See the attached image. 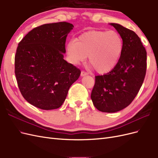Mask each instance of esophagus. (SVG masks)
<instances>
[{
  "label": "esophagus",
  "instance_id": "obj_1",
  "mask_svg": "<svg viewBox=\"0 0 158 158\" xmlns=\"http://www.w3.org/2000/svg\"><path fill=\"white\" fill-rule=\"evenodd\" d=\"M85 75H88V73H86V72H85V71L81 72V76H84Z\"/></svg>",
  "mask_w": 158,
  "mask_h": 158
}]
</instances>
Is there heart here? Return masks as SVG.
I'll return each instance as SVG.
<instances>
[{"label": "heart", "mask_w": 158, "mask_h": 158, "mask_svg": "<svg viewBox=\"0 0 158 158\" xmlns=\"http://www.w3.org/2000/svg\"><path fill=\"white\" fill-rule=\"evenodd\" d=\"M123 49V40L119 33L113 30H92L81 34L66 46L69 60L74 64L84 61L89 63L98 73L111 71L117 65Z\"/></svg>", "instance_id": "1"}]
</instances>
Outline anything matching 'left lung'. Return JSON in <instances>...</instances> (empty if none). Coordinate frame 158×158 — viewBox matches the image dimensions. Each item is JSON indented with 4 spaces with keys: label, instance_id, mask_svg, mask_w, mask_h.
Wrapping results in <instances>:
<instances>
[{
    "label": "left lung",
    "instance_id": "1",
    "mask_svg": "<svg viewBox=\"0 0 158 158\" xmlns=\"http://www.w3.org/2000/svg\"><path fill=\"white\" fill-rule=\"evenodd\" d=\"M123 40L121 58L109 73L95 76L91 99L102 112L114 113L130 105L146 76L147 53L136 33L118 23H110Z\"/></svg>",
    "mask_w": 158,
    "mask_h": 158
}]
</instances>
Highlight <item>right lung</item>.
I'll list each match as a JSON object with an SVG mask.
<instances>
[{
	"label": "right lung",
	"instance_id": "right-lung-1",
	"mask_svg": "<svg viewBox=\"0 0 158 158\" xmlns=\"http://www.w3.org/2000/svg\"><path fill=\"white\" fill-rule=\"evenodd\" d=\"M73 25L66 22L33 28L18 44L15 75L26 101L37 108L60 107L81 71L64 59L65 42Z\"/></svg>",
	"mask_w": 158,
	"mask_h": 158
}]
</instances>
